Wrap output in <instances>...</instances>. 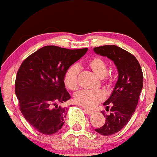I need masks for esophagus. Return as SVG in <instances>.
Here are the masks:
<instances>
[{"mask_svg":"<svg viewBox=\"0 0 157 157\" xmlns=\"http://www.w3.org/2000/svg\"><path fill=\"white\" fill-rule=\"evenodd\" d=\"M84 112L87 114V115H93L94 113V112L92 111V110H87V109H84Z\"/></svg>","mask_w":157,"mask_h":157,"instance_id":"1","label":"esophagus"}]
</instances>
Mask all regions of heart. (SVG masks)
I'll list each match as a JSON object with an SVG mask.
<instances>
[{
	"mask_svg": "<svg viewBox=\"0 0 157 157\" xmlns=\"http://www.w3.org/2000/svg\"><path fill=\"white\" fill-rule=\"evenodd\" d=\"M88 67L94 73L96 76L102 78L106 83L109 79L105 77L107 73V64L104 59L99 57H95L88 61ZM79 69L76 65L70 67L65 72L64 75V83L70 90L78 89V76ZM105 98V94L101 90H82L75 93L74 100L75 103L87 108H91L99 104Z\"/></svg>",
	"mask_w": 157,
	"mask_h": 157,
	"instance_id": "obj_1",
	"label": "heart"
}]
</instances>
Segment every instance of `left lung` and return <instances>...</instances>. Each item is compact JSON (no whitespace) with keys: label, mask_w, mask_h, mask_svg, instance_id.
<instances>
[{"label":"left lung","mask_w":157,"mask_h":157,"mask_svg":"<svg viewBox=\"0 0 157 157\" xmlns=\"http://www.w3.org/2000/svg\"><path fill=\"white\" fill-rule=\"evenodd\" d=\"M96 54L105 56L117 66L119 77L112 94L103 105L110 114L102 111L105 123L95 129L103 136L115 134L121 131L131 119L143 87V74L140 63L128 51L115 45L95 47Z\"/></svg>","instance_id":"obj_1"}]
</instances>
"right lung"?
Wrapping results in <instances>:
<instances>
[{"label":"right lung","instance_id":"add662e5","mask_svg":"<svg viewBox=\"0 0 157 157\" xmlns=\"http://www.w3.org/2000/svg\"><path fill=\"white\" fill-rule=\"evenodd\" d=\"M87 51L45 46L22 62L15 92L21 112L36 131L51 135L63 127L68 108L59 104L71 98L65 88L64 73Z\"/></svg>","mask_w":157,"mask_h":157}]
</instances>
